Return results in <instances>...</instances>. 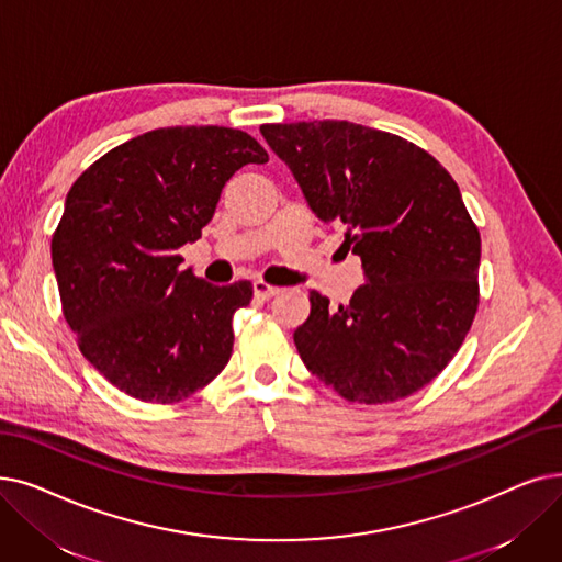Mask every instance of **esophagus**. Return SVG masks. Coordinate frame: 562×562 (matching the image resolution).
<instances>
[{
    "mask_svg": "<svg viewBox=\"0 0 562 562\" xmlns=\"http://www.w3.org/2000/svg\"><path fill=\"white\" fill-rule=\"evenodd\" d=\"M252 286H255V296H257L259 301H268V299H273V296L278 294V291H280L278 286H273V284H266L263 280H257Z\"/></svg>",
    "mask_w": 562,
    "mask_h": 562,
    "instance_id": "1",
    "label": "esophagus"
}]
</instances>
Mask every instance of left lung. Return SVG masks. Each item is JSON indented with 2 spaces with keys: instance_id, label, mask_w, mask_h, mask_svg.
Masks as SVG:
<instances>
[{
  "instance_id": "obj_1",
  "label": "left lung",
  "mask_w": 562,
  "mask_h": 562,
  "mask_svg": "<svg viewBox=\"0 0 562 562\" xmlns=\"http://www.w3.org/2000/svg\"><path fill=\"white\" fill-rule=\"evenodd\" d=\"M312 213L345 227L364 284L347 305L310 291L294 341L337 395L387 404L418 393L475 319L480 232L448 169L400 135L351 121L263 124Z\"/></svg>"
}]
</instances>
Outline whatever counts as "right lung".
I'll return each mask as SVG.
<instances>
[{"label": "right lung", "instance_id": "1", "mask_svg": "<svg viewBox=\"0 0 562 562\" xmlns=\"http://www.w3.org/2000/svg\"><path fill=\"white\" fill-rule=\"evenodd\" d=\"M268 154L248 133L175 126L114 146L78 177L53 234L64 319L82 356L139 402L175 404L225 370L252 284L181 271L236 169Z\"/></svg>", "mask_w": 562, "mask_h": 562}]
</instances>
